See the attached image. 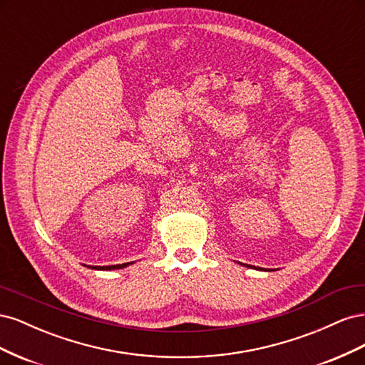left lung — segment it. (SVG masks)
Returning a JSON list of instances; mask_svg holds the SVG:
<instances>
[{"label":"left lung","instance_id":"left-lung-1","mask_svg":"<svg viewBox=\"0 0 365 365\" xmlns=\"http://www.w3.org/2000/svg\"><path fill=\"white\" fill-rule=\"evenodd\" d=\"M256 269H262V268H256Z\"/></svg>","mask_w":365,"mask_h":365}]
</instances>
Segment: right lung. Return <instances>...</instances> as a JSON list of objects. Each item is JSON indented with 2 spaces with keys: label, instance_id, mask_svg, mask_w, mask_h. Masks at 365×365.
I'll use <instances>...</instances> for the list:
<instances>
[{
  "label": "right lung",
  "instance_id": "add662e5",
  "mask_svg": "<svg viewBox=\"0 0 365 365\" xmlns=\"http://www.w3.org/2000/svg\"><path fill=\"white\" fill-rule=\"evenodd\" d=\"M134 262H128V263H121V264H111V267H88V268H93V269H101V271H111V269H121V268H126L129 264H132Z\"/></svg>",
  "mask_w": 365,
  "mask_h": 365
}]
</instances>
